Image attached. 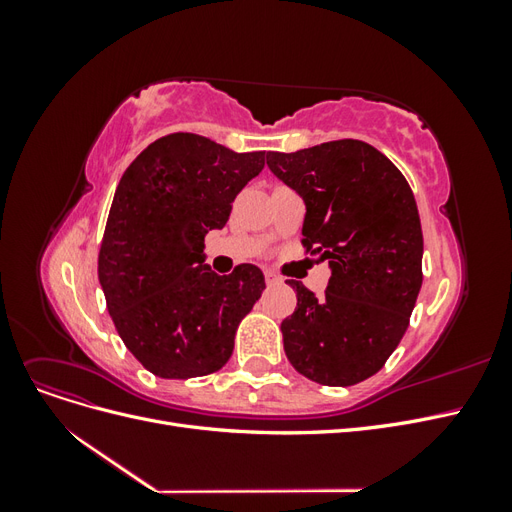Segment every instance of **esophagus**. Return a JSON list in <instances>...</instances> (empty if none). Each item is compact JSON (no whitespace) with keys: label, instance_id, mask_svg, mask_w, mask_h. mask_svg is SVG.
<instances>
[{"label":"esophagus","instance_id":"esophagus-1","mask_svg":"<svg viewBox=\"0 0 512 512\" xmlns=\"http://www.w3.org/2000/svg\"><path fill=\"white\" fill-rule=\"evenodd\" d=\"M265 280H267V284H269V286H273V284H280V282H282V277H280V275H275L273 271H265Z\"/></svg>","mask_w":512,"mask_h":512}]
</instances>
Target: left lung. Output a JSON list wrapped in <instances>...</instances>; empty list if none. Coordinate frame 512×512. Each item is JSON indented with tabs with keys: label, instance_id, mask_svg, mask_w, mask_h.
<instances>
[{
	"label": "left lung",
	"instance_id": "left-lung-1",
	"mask_svg": "<svg viewBox=\"0 0 512 512\" xmlns=\"http://www.w3.org/2000/svg\"><path fill=\"white\" fill-rule=\"evenodd\" d=\"M267 164L305 205V254L327 258L316 299L301 282L282 322L284 350L305 378L352 386L374 376L404 337L423 284V230L401 170L363 141L269 151Z\"/></svg>",
	"mask_w": 512,
	"mask_h": 512
}]
</instances>
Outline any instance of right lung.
<instances>
[{"mask_svg": "<svg viewBox=\"0 0 512 512\" xmlns=\"http://www.w3.org/2000/svg\"><path fill=\"white\" fill-rule=\"evenodd\" d=\"M265 166V151L235 153L175 132L153 141L123 173L98 254L108 314L126 348L158 378L218 371L239 322L265 290L254 265L230 275L203 265L205 235L224 228L232 200Z\"/></svg>", "mask_w": 512, "mask_h": 512, "instance_id": "add662e5", "label": "right lung"}]
</instances>
